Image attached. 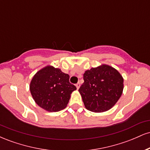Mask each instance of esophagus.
Listing matches in <instances>:
<instances>
[{
    "label": "esophagus",
    "mask_w": 150,
    "mask_h": 150,
    "mask_svg": "<svg viewBox=\"0 0 150 150\" xmlns=\"http://www.w3.org/2000/svg\"><path fill=\"white\" fill-rule=\"evenodd\" d=\"M75 86H76L77 89H78L79 88H80V82H77L76 85H75Z\"/></svg>",
    "instance_id": "esophagus-1"
}]
</instances>
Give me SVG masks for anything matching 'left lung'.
<instances>
[{"mask_svg":"<svg viewBox=\"0 0 150 150\" xmlns=\"http://www.w3.org/2000/svg\"><path fill=\"white\" fill-rule=\"evenodd\" d=\"M79 89L85 108L104 112L112 108L121 96L123 79L115 68L107 65L86 70Z\"/></svg>","mask_w":150,"mask_h":150,"instance_id":"1","label":"left lung"}]
</instances>
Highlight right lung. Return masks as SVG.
<instances>
[{"mask_svg":"<svg viewBox=\"0 0 150 150\" xmlns=\"http://www.w3.org/2000/svg\"><path fill=\"white\" fill-rule=\"evenodd\" d=\"M69 75L53 66L38 71L30 83L35 102L46 111L56 112L66 107L70 94L76 87L69 82Z\"/></svg>","mask_w":150,"mask_h":150,"instance_id":"obj_1","label":"right lung"}]
</instances>
